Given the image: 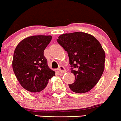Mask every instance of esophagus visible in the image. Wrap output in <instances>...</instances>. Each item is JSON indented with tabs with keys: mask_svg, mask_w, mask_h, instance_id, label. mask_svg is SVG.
Wrapping results in <instances>:
<instances>
[{
	"mask_svg": "<svg viewBox=\"0 0 121 121\" xmlns=\"http://www.w3.org/2000/svg\"><path fill=\"white\" fill-rule=\"evenodd\" d=\"M58 70H59L60 73H64L66 70H65V68L63 66H60L59 69H58Z\"/></svg>",
	"mask_w": 121,
	"mask_h": 121,
	"instance_id": "obj_1",
	"label": "esophagus"
}]
</instances>
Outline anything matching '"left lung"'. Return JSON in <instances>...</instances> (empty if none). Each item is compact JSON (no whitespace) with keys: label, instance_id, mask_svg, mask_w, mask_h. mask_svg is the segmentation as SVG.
<instances>
[{"label":"left lung","instance_id":"obj_1","mask_svg":"<svg viewBox=\"0 0 121 121\" xmlns=\"http://www.w3.org/2000/svg\"><path fill=\"white\" fill-rule=\"evenodd\" d=\"M58 43L68 52L75 81L69 86L82 94L91 90L101 78L105 67V53L101 43L93 36L81 32L59 36Z\"/></svg>","mask_w":121,"mask_h":121}]
</instances>
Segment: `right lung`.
Instances as JSON below:
<instances>
[{
  "mask_svg": "<svg viewBox=\"0 0 121 121\" xmlns=\"http://www.w3.org/2000/svg\"><path fill=\"white\" fill-rule=\"evenodd\" d=\"M51 36H32L22 40L13 54L12 67L22 86L32 93H45L49 80L55 75L48 66L44 51Z\"/></svg>",
  "mask_w": 121,
  "mask_h": 121,
  "instance_id": "right-lung-1",
  "label": "right lung"
}]
</instances>
